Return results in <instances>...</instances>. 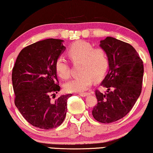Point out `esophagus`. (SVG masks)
<instances>
[{
    "label": "esophagus",
    "instance_id": "obj_1",
    "mask_svg": "<svg viewBox=\"0 0 153 153\" xmlns=\"http://www.w3.org/2000/svg\"><path fill=\"white\" fill-rule=\"evenodd\" d=\"M79 94L81 97H85V96H88V94H90V93L89 92H82V93H79Z\"/></svg>",
    "mask_w": 153,
    "mask_h": 153
}]
</instances>
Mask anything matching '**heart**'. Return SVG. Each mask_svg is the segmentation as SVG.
Instances as JSON below:
<instances>
[{
  "label": "heart",
  "mask_w": 153,
  "mask_h": 153,
  "mask_svg": "<svg viewBox=\"0 0 153 153\" xmlns=\"http://www.w3.org/2000/svg\"><path fill=\"white\" fill-rule=\"evenodd\" d=\"M68 56L74 63H79V76L73 79L65 85L66 91L81 92L92 85L93 79L99 81L105 76L110 65L108 53L105 48H94L89 42L78 41L71 44L67 50ZM55 69L63 79L70 77V68L68 61L60 56L55 62Z\"/></svg>",
  "instance_id": "obj_1"
}]
</instances>
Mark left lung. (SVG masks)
<instances>
[{
    "label": "left lung",
    "mask_w": 153,
    "mask_h": 153,
    "mask_svg": "<svg viewBox=\"0 0 153 153\" xmlns=\"http://www.w3.org/2000/svg\"><path fill=\"white\" fill-rule=\"evenodd\" d=\"M100 46L107 50L110 68L101 85L107 91L95 90L97 104L92 111L99 122L110 123L122 119L136 103L142 88L143 64L129 43L106 37Z\"/></svg>",
    "instance_id": "obj_1"
}]
</instances>
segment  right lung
Masks as SVG:
<instances>
[{"label": "right lung", "instance_id": "right-lung-1", "mask_svg": "<svg viewBox=\"0 0 153 153\" xmlns=\"http://www.w3.org/2000/svg\"><path fill=\"white\" fill-rule=\"evenodd\" d=\"M63 41L48 39L27 46L12 69L15 105L27 122L41 129H52L63 123L72 96L53 99L60 90L55 62L65 50Z\"/></svg>", "mask_w": 153, "mask_h": 153}]
</instances>
